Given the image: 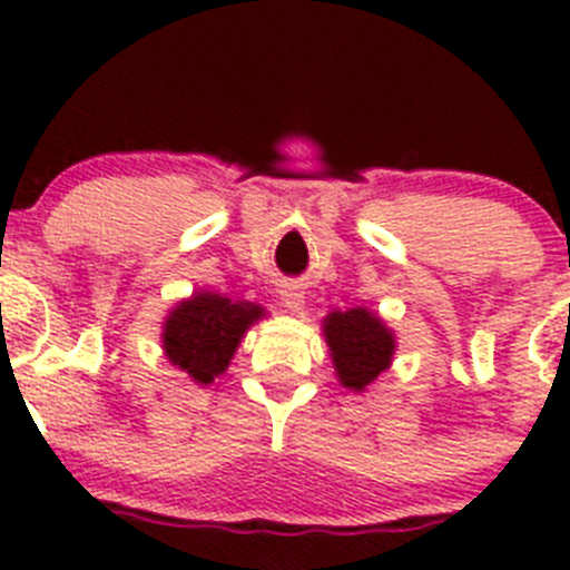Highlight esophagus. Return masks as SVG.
I'll return each instance as SVG.
<instances>
[{
  "label": "esophagus",
  "mask_w": 570,
  "mask_h": 570,
  "mask_svg": "<svg viewBox=\"0 0 570 570\" xmlns=\"http://www.w3.org/2000/svg\"><path fill=\"white\" fill-rule=\"evenodd\" d=\"M281 301H284V306L289 308V312L303 314V303H306V292H303V286L297 284V281H289V284L281 286Z\"/></svg>",
  "instance_id": "34e87169"
}]
</instances>
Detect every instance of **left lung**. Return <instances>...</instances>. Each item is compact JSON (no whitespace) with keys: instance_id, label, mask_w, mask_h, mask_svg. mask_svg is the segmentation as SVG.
I'll list each match as a JSON object with an SVG mask.
<instances>
[{"instance_id":"left-lung-1","label":"left lung","mask_w":570,"mask_h":570,"mask_svg":"<svg viewBox=\"0 0 570 570\" xmlns=\"http://www.w3.org/2000/svg\"><path fill=\"white\" fill-rule=\"evenodd\" d=\"M333 370L350 392H364L394 358V333L370 308L333 312L322 322Z\"/></svg>"}]
</instances>
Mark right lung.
Returning <instances> with one entry per match:
<instances>
[{"label": "right lung", "mask_w": 570, "mask_h": 570, "mask_svg": "<svg viewBox=\"0 0 570 570\" xmlns=\"http://www.w3.org/2000/svg\"><path fill=\"white\" fill-rule=\"evenodd\" d=\"M262 317L264 308L256 303L195 292L165 320L163 350L170 364L200 386H209L228 370L245 331Z\"/></svg>", "instance_id": "1"}]
</instances>
